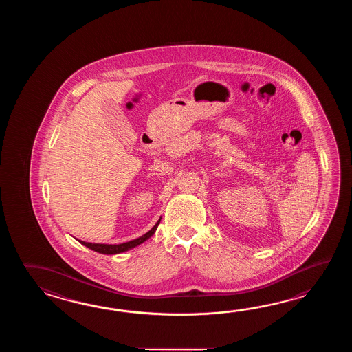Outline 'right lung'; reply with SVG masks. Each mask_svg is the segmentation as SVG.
<instances>
[{"instance_id":"1","label":"right lung","mask_w":352,"mask_h":352,"mask_svg":"<svg viewBox=\"0 0 352 352\" xmlns=\"http://www.w3.org/2000/svg\"><path fill=\"white\" fill-rule=\"evenodd\" d=\"M160 221H161V219L151 229L150 232H146L142 236H140V238H137L135 240H131V241H127V243H122V244H93V243H87V241H82V240H79V241L82 243V245L89 248V249L94 250V252H98V253H102V254H120V253L127 252L129 249L142 244L143 241L150 239L151 236L156 232Z\"/></svg>"}]
</instances>
